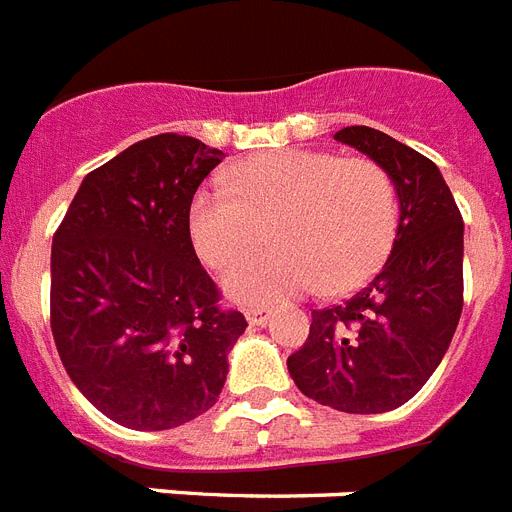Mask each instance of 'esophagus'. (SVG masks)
<instances>
[{"instance_id": "obj_1", "label": "esophagus", "mask_w": 512, "mask_h": 512, "mask_svg": "<svg viewBox=\"0 0 512 512\" xmlns=\"http://www.w3.org/2000/svg\"><path fill=\"white\" fill-rule=\"evenodd\" d=\"M269 316H272V311L269 308H246V319L248 324H253V327H264L266 322H269Z\"/></svg>"}]
</instances>
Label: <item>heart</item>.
Wrapping results in <instances>:
<instances>
[{
  "label": "heart",
  "instance_id": "obj_1",
  "mask_svg": "<svg viewBox=\"0 0 512 512\" xmlns=\"http://www.w3.org/2000/svg\"><path fill=\"white\" fill-rule=\"evenodd\" d=\"M225 180L193 193L188 235L214 269L246 259L269 235L274 251L225 277V293L238 303L350 290L382 264L398 230L395 183L366 156L264 151L232 164Z\"/></svg>",
  "mask_w": 512,
  "mask_h": 512
}]
</instances>
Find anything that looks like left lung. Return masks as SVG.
<instances>
[{"mask_svg":"<svg viewBox=\"0 0 512 512\" xmlns=\"http://www.w3.org/2000/svg\"><path fill=\"white\" fill-rule=\"evenodd\" d=\"M335 141L390 172L398 235L374 277L340 306L311 311V332L287 358L298 390L345 413H384L432 377L463 311V217L432 159L382 130L350 125Z\"/></svg>","mask_w":512,"mask_h":512,"instance_id":"1","label":"left lung"}]
</instances>
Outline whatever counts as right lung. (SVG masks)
<instances>
[{
  "mask_svg": "<svg viewBox=\"0 0 512 512\" xmlns=\"http://www.w3.org/2000/svg\"><path fill=\"white\" fill-rule=\"evenodd\" d=\"M225 154L162 133L88 172L52 240V335L91 405L138 432L217 403L246 332L188 235V206Z\"/></svg>",
  "mask_w": 512,
  "mask_h": 512,
  "instance_id": "1",
  "label": "right lung"
}]
</instances>
